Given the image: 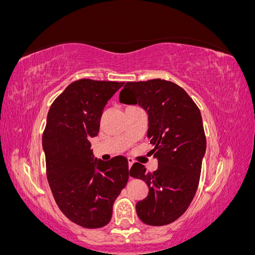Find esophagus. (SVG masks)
<instances>
[{"label": "esophagus", "instance_id": "esophagus-1", "mask_svg": "<svg viewBox=\"0 0 255 255\" xmlns=\"http://www.w3.org/2000/svg\"><path fill=\"white\" fill-rule=\"evenodd\" d=\"M128 168L130 169V167H132V165L134 164L135 160H134L132 157H128Z\"/></svg>", "mask_w": 255, "mask_h": 255}]
</instances>
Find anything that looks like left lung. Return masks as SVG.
Masks as SVG:
<instances>
[{
  "mask_svg": "<svg viewBox=\"0 0 255 255\" xmlns=\"http://www.w3.org/2000/svg\"><path fill=\"white\" fill-rule=\"evenodd\" d=\"M120 102L146 111V136L158 161L153 172L139 163L130 168L129 175L149 187L148 197L136 204L137 215L145 225H169L186 212L198 188L206 149L201 113L179 85L160 79L128 82Z\"/></svg>",
  "mask_w": 255,
  "mask_h": 255,
  "instance_id": "8db88e82",
  "label": "left lung"
}]
</instances>
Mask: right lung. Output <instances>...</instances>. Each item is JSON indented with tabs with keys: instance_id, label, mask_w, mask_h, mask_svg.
Returning <instances> with one entry per match:
<instances>
[{
	"instance_id": "right-lung-1",
	"label": "right lung",
	"mask_w": 255,
	"mask_h": 255,
	"mask_svg": "<svg viewBox=\"0 0 255 255\" xmlns=\"http://www.w3.org/2000/svg\"><path fill=\"white\" fill-rule=\"evenodd\" d=\"M125 83L82 79L52 103L42 135L47 177L68 219L99 229L112 219L115 200L128 180V161L118 155L97 159L90 138L98 135L107 101Z\"/></svg>"
}]
</instances>
